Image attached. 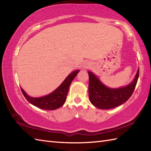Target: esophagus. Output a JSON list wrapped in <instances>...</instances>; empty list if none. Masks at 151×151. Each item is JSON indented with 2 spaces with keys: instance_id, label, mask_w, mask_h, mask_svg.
Here are the masks:
<instances>
[{
  "instance_id": "obj_1",
  "label": "esophagus",
  "mask_w": 151,
  "mask_h": 151,
  "mask_svg": "<svg viewBox=\"0 0 151 151\" xmlns=\"http://www.w3.org/2000/svg\"><path fill=\"white\" fill-rule=\"evenodd\" d=\"M91 66V64L89 62H85L83 64V68L84 69H88Z\"/></svg>"
}]
</instances>
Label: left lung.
<instances>
[{
  "label": "left lung",
  "instance_id": "1",
  "mask_svg": "<svg viewBox=\"0 0 151 151\" xmlns=\"http://www.w3.org/2000/svg\"><path fill=\"white\" fill-rule=\"evenodd\" d=\"M139 73L138 69L133 81L128 86L114 89L106 86L97 76L88 71L89 98L91 104L103 110H108L123 104L132 95L138 80Z\"/></svg>",
  "mask_w": 151,
  "mask_h": 151
}]
</instances>
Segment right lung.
<instances>
[{"mask_svg":"<svg viewBox=\"0 0 151 151\" xmlns=\"http://www.w3.org/2000/svg\"><path fill=\"white\" fill-rule=\"evenodd\" d=\"M79 71V70H76L70 73L58 88L46 96L41 97H32L27 95L23 89L21 88V91L27 100L34 106L46 110H56L62 106L65 103L70 83Z\"/></svg>","mask_w":151,"mask_h":151,"instance_id":"add662e5","label":"right lung"}]
</instances>
